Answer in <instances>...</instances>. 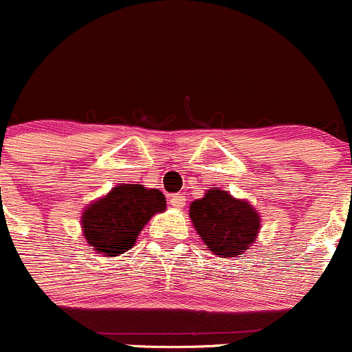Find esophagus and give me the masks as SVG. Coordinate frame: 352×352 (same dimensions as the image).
Segmentation results:
<instances>
[{
	"mask_svg": "<svg viewBox=\"0 0 352 352\" xmlns=\"http://www.w3.org/2000/svg\"><path fill=\"white\" fill-rule=\"evenodd\" d=\"M168 202L172 208L180 209L184 204H186V196H184V194H170Z\"/></svg>",
	"mask_w": 352,
	"mask_h": 352,
	"instance_id": "34e87169",
	"label": "esophagus"
}]
</instances>
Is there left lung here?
Returning <instances> with one entry per match:
<instances>
[{"label": "left lung", "instance_id": "obj_1", "mask_svg": "<svg viewBox=\"0 0 352 352\" xmlns=\"http://www.w3.org/2000/svg\"><path fill=\"white\" fill-rule=\"evenodd\" d=\"M189 216L206 247L219 257H235L248 250L261 228V216L250 202L211 187L190 204Z\"/></svg>", "mask_w": 352, "mask_h": 352}]
</instances>
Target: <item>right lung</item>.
Listing matches in <instances>:
<instances>
[{
    "label": "right lung",
    "mask_w": 352,
    "mask_h": 352,
    "mask_svg": "<svg viewBox=\"0 0 352 352\" xmlns=\"http://www.w3.org/2000/svg\"><path fill=\"white\" fill-rule=\"evenodd\" d=\"M165 208V196L158 189H146L141 184H119L85 209L81 228L87 243L98 254L116 257L133 248L151 216Z\"/></svg>",
    "instance_id": "obj_1"
}]
</instances>
